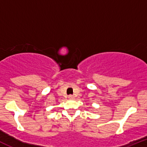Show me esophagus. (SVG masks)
<instances>
[{
    "label": "esophagus",
    "instance_id": "obj_1",
    "mask_svg": "<svg viewBox=\"0 0 147 147\" xmlns=\"http://www.w3.org/2000/svg\"><path fill=\"white\" fill-rule=\"evenodd\" d=\"M74 98H75V97L72 95H69V96H68V98H69V99H73Z\"/></svg>",
    "mask_w": 147,
    "mask_h": 147
}]
</instances>
